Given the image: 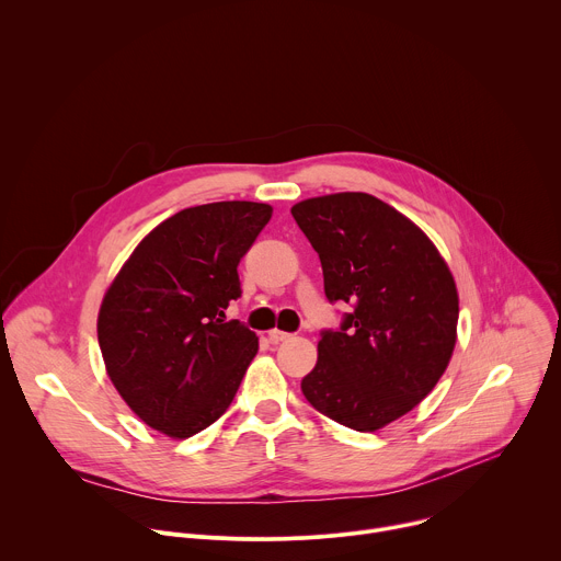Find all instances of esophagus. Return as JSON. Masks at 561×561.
Segmentation results:
<instances>
[{
    "label": "esophagus",
    "mask_w": 561,
    "mask_h": 561,
    "mask_svg": "<svg viewBox=\"0 0 561 561\" xmlns=\"http://www.w3.org/2000/svg\"><path fill=\"white\" fill-rule=\"evenodd\" d=\"M290 337H293V335H290V333H284V331H277V329H275V331H271V333H268V340H271V342H273V344H279V342H286V340H290Z\"/></svg>",
    "instance_id": "1"
}]
</instances>
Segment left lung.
Listing matches in <instances>:
<instances>
[{
	"label": "left lung",
	"mask_w": 561,
	"mask_h": 561,
	"mask_svg": "<svg viewBox=\"0 0 561 561\" xmlns=\"http://www.w3.org/2000/svg\"><path fill=\"white\" fill-rule=\"evenodd\" d=\"M290 213L322 262L327 299L351 306L319 333L301 392L337 424L373 433L444 375L459 317L453 275L431 239L373 195L312 197Z\"/></svg>",
	"instance_id": "left-lung-1"
}]
</instances>
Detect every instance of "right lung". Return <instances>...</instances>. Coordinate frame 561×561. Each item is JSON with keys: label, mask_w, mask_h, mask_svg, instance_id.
I'll use <instances>...</instances> for the list:
<instances>
[{"label": "right lung", "mask_w": 561, "mask_h": 561, "mask_svg": "<svg viewBox=\"0 0 561 561\" xmlns=\"http://www.w3.org/2000/svg\"><path fill=\"white\" fill-rule=\"evenodd\" d=\"M273 208L215 202L175 213L150 230L111 284L98 340L111 381L154 431L186 439L230 407L257 335L228 301L242 295V260Z\"/></svg>", "instance_id": "right-lung-1"}]
</instances>
